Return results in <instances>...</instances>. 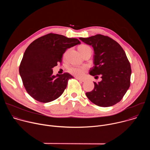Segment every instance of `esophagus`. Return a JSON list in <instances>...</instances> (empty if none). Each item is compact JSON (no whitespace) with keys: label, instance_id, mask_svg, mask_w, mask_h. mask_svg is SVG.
Returning a JSON list of instances; mask_svg holds the SVG:
<instances>
[{"label":"esophagus","instance_id":"34e87169","mask_svg":"<svg viewBox=\"0 0 150 150\" xmlns=\"http://www.w3.org/2000/svg\"><path fill=\"white\" fill-rule=\"evenodd\" d=\"M76 79H77L78 80H79V81H81V82H83L85 81V79H81V78H78V77H76Z\"/></svg>","mask_w":150,"mask_h":150}]
</instances>
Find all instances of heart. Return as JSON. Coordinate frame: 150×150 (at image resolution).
Instances as JSON below:
<instances>
[{
  "instance_id": "heart-1",
  "label": "heart",
  "mask_w": 150,
  "mask_h": 150,
  "mask_svg": "<svg viewBox=\"0 0 150 150\" xmlns=\"http://www.w3.org/2000/svg\"><path fill=\"white\" fill-rule=\"evenodd\" d=\"M78 50L81 52V53H82L83 52L87 50H91V49L87 45H82L78 47ZM86 69L87 68L85 67L72 66L68 68V71L70 74L74 76L78 77H82Z\"/></svg>"
}]
</instances>
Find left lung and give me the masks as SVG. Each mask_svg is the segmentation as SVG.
Wrapping results in <instances>:
<instances>
[{
  "instance_id": "left-lung-1",
  "label": "left lung",
  "mask_w": 150,
  "mask_h": 150,
  "mask_svg": "<svg viewBox=\"0 0 150 150\" xmlns=\"http://www.w3.org/2000/svg\"><path fill=\"white\" fill-rule=\"evenodd\" d=\"M79 40L94 49V66L90 74L100 75L102 78L98 83L94 82V88L86 93L87 97L100 107L116 104L130 86L131 68L125 51L117 42L101 34Z\"/></svg>"
}]
</instances>
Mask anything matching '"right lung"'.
<instances>
[{
    "mask_svg": "<svg viewBox=\"0 0 150 150\" xmlns=\"http://www.w3.org/2000/svg\"><path fill=\"white\" fill-rule=\"evenodd\" d=\"M81 42L77 38L50 33L34 41L27 48L19 72L24 86L35 100L49 103L59 98L74 77L68 72L53 74L52 68L62 62L63 53Z\"/></svg>",
    "mask_w": 150,
    "mask_h": 150,
    "instance_id": "obj_1",
    "label": "right lung"
}]
</instances>
